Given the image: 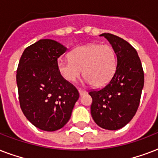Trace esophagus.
Segmentation results:
<instances>
[{
  "instance_id": "1",
  "label": "esophagus",
  "mask_w": 158,
  "mask_h": 158,
  "mask_svg": "<svg viewBox=\"0 0 158 158\" xmlns=\"http://www.w3.org/2000/svg\"><path fill=\"white\" fill-rule=\"evenodd\" d=\"M78 91H79V95L80 96H84V95H85V94H87V92L84 90V89H78Z\"/></svg>"
}]
</instances>
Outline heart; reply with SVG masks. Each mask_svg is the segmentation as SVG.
I'll list each match as a JSON object with an SVG mask.
<instances>
[{
    "instance_id": "1",
    "label": "heart",
    "mask_w": 158,
    "mask_h": 158,
    "mask_svg": "<svg viewBox=\"0 0 158 158\" xmlns=\"http://www.w3.org/2000/svg\"><path fill=\"white\" fill-rule=\"evenodd\" d=\"M57 68L65 80L74 83L81 76L94 87H102L114 76L117 56L110 45L90 43L78 47L69 53V60L59 59Z\"/></svg>"
}]
</instances>
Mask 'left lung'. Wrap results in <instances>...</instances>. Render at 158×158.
I'll return each mask as SVG.
<instances>
[{"instance_id": "8db88e82", "label": "left lung", "mask_w": 158, "mask_h": 158, "mask_svg": "<svg viewBox=\"0 0 158 158\" xmlns=\"http://www.w3.org/2000/svg\"><path fill=\"white\" fill-rule=\"evenodd\" d=\"M117 56L114 76L103 88L89 93L93 98L91 115L97 125L105 130H116L135 116L144 84L141 60L135 48L123 38L102 33Z\"/></svg>"}]
</instances>
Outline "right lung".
Listing matches in <instances>:
<instances>
[{
	"mask_svg": "<svg viewBox=\"0 0 158 158\" xmlns=\"http://www.w3.org/2000/svg\"><path fill=\"white\" fill-rule=\"evenodd\" d=\"M66 51L56 41L41 39L23 51L19 62L16 82L21 110L44 131L61 129L79 99L76 88L57 68V59Z\"/></svg>",
	"mask_w": 158,
	"mask_h": 158,
	"instance_id": "right-lung-1",
	"label": "right lung"
}]
</instances>
